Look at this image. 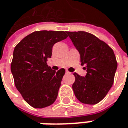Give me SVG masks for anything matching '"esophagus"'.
Masks as SVG:
<instances>
[{
    "label": "esophagus",
    "instance_id": "obj_1",
    "mask_svg": "<svg viewBox=\"0 0 128 128\" xmlns=\"http://www.w3.org/2000/svg\"><path fill=\"white\" fill-rule=\"evenodd\" d=\"M66 73H67V74H68V73H70V72H68V70H66Z\"/></svg>",
    "mask_w": 128,
    "mask_h": 128
}]
</instances>
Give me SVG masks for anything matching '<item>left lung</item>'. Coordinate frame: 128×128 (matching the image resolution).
<instances>
[{
	"label": "left lung",
	"mask_w": 128,
	"mask_h": 128,
	"mask_svg": "<svg viewBox=\"0 0 128 128\" xmlns=\"http://www.w3.org/2000/svg\"><path fill=\"white\" fill-rule=\"evenodd\" d=\"M80 54L85 76L74 73L72 88L76 99L82 103L100 102L112 87L117 62L114 51L104 42L86 32H66Z\"/></svg>",
	"instance_id": "left-lung-1"
}]
</instances>
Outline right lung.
<instances>
[{"instance_id":"right-lung-1","label":"right lung","mask_w":128,"mask_h":128,"mask_svg":"<svg viewBox=\"0 0 128 128\" xmlns=\"http://www.w3.org/2000/svg\"><path fill=\"white\" fill-rule=\"evenodd\" d=\"M63 31H38L24 38L14 48L11 72L24 100L35 108L52 104L66 71L55 72L46 63L52 47L67 38Z\"/></svg>"}]
</instances>
